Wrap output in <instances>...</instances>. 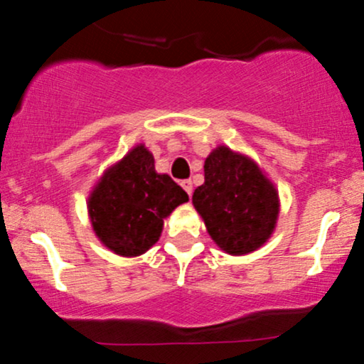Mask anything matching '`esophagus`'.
I'll return each instance as SVG.
<instances>
[{
	"instance_id": "1",
	"label": "esophagus",
	"mask_w": 364,
	"mask_h": 364,
	"mask_svg": "<svg viewBox=\"0 0 364 364\" xmlns=\"http://www.w3.org/2000/svg\"><path fill=\"white\" fill-rule=\"evenodd\" d=\"M181 186H183V188H185L186 193L191 195V191H193V185H191L190 179H183V181H181Z\"/></svg>"
}]
</instances>
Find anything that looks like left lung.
Segmentation results:
<instances>
[{
  "instance_id": "left-lung-1",
  "label": "left lung",
  "mask_w": 364,
  "mask_h": 364,
  "mask_svg": "<svg viewBox=\"0 0 364 364\" xmlns=\"http://www.w3.org/2000/svg\"><path fill=\"white\" fill-rule=\"evenodd\" d=\"M203 176L191 203L215 245L230 255L261 249L279 215L278 190L262 167L249 155L219 145L205 159Z\"/></svg>"
}]
</instances>
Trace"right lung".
Masks as SVG:
<instances>
[{
  "label": "right lung",
  "mask_w": 364,
  "mask_h": 364,
  "mask_svg": "<svg viewBox=\"0 0 364 364\" xmlns=\"http://www.w3.org/2000/svg\"><path fill=\"white\" fill-rule=\"evenodd\" d=\"M185 202L186 191L171 176L159 174L151 151L138 143L95 183L87 215L103 247L121 257H138L159 242L164 219Z\"/></svg>",
  "instance_id": "obj_1"
}]
</instances>
